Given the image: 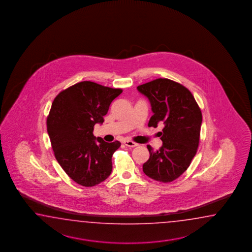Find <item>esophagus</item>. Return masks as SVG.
<instances>
[{
  "mask_svg": "<svg viewBox=\"0 0 252 252\" xmlns=\"http://www.w3.org/2000/svg\"><path fill=\"white\" fill-rule=\"evenodd\" d=\"M124 143L125 146H127L128 148H135V147L138 146L137 143H135L133 141H130V140H125Z\"/></svg>",
  "mask_w": 252,
  "mask_h": 252,
  "instance_id": "esophagus-1",
  "label": "esophagus"
}]
</instances>
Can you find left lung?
I'll use <instances>...</instances> for the list:
<instances>
[{
    "label": "left lung",
    "instance_id": "8db88e82",
    "mask_svg": "<svg viewBox=\"0 0 252 252\" xmlns=\"http://www.w3.org/2000/svg\"><path fill=\"white\" fill-rule=\"evenodd\" d=\"M137 90L150 102L153 115L149 126L157 128L164 124L159 132L163 144L157 151L148 145L150 156L143 164V172L157 181L171 182L188 169L196 154L201 110L188 88L169 79L158 78Z\"/></svg>",
    "mask_w": 252,
    "mask_h": 252
}]
</instances>
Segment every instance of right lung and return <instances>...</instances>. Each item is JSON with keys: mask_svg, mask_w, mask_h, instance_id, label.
Returning a JSON list of instances; mask_svg holds the SVG:
<instances>
[{"mask_svg": "<svg viewBox=\"0 0 252 252\" xmlns=\"http://www.w3.org/2000/svg\"><path fill=\"white\" fill-rule=\"evenodd\" d=\"M123 93L84 81L59 93L47 119V129L56 159L75 182L94 187L113 169L112 157L121 142H105L94 136V126L102 124L110 104Z\"/></svg>", "mask_w": 252, "mask_h": 252, "instance_id": "1", "label": "right lung"}]
</instances>
